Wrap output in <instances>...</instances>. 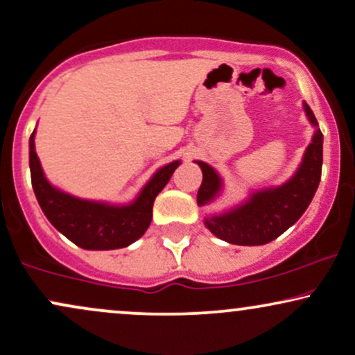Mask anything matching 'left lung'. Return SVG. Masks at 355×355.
Masks as SVG:
<instances>
[{
    "label": "left lung",
    "mask_w": 355,
    "mask_h": 355,
    "mask_svg": "<svg viewBox=\"0 0 355 355\" xmlns=\"http://www.w3.org/2000/svg\"><path fill=\"white\" fill-rule=\"evenodd\" d=\"M304 110L309 121L315 126V133L311 145L305 150L299 170L280 187L257 190L242 205L220 215L207 217L205 227L215 237L235 245H263L294 225L311 205L322 175L324 135L311 107L304 103ZM197 164L203 173L202 185L197 193V203L202 207L210 203L220 193L222 178L205 162Z\"/></svg>",
    "instance_id": "1"
}]
</instances>
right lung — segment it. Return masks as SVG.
<instances>
[{
	"instance_id": "add662e5",
	"label": "right lung",
	"mask_w": 355,
	"mask_h": 355,
	"mask_svg": "<svg viewBox=\"0 0 355 355\" xmlns=\"http://www.w3.org/2000/svg\"><path fill=\"white\" fill-rule=\"evenodd\" d=\"M178 165L180 160H175L158 168L128 205L83 200L55 189L46 180L35 150V132L30 137V172L36 200L56 230L87 250L123 248L140 239L152 222L155 197L164 190Z\"/></svg>"
}]
</instances>
